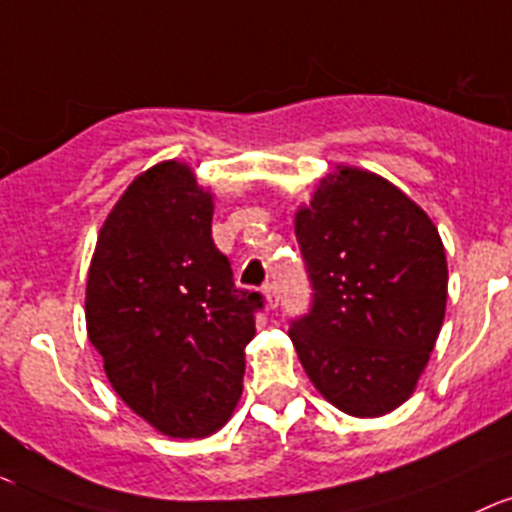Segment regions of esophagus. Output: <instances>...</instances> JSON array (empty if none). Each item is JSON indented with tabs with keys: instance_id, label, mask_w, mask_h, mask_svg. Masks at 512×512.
I'll list each match as a JSON object with an SVG mask.
<instances>
[{
	"instance_id": "34e87169",
	"label": "esophagus",
	"mask_w": 512,
	"mask_h": 512,
	"mask_svg": "<svg viewBox=\"0 0 512 512\" xmlns=\"http://www.w3.org/2000/svg\"><path fill=\"white\" fill-rule=\"evenodd\" d=\"M262 293H265L267 305H270V308H278V303H280L278 285H275V283H265V288H262Z\"/></svg>"
}]
</instances>
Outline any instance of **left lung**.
<instances>
[{"label": "left lung", "instance_id": "1", "mask_svg": "<svg viewBox=\"0 0 512 512\" xmlns=\"http://www.w3.org/2000/svg\"><path fill=\"white\" fill-rule=\"evenodd\" d=\"M310 308L290 321L305 374L353 417L417 386L444 321L447 260L432 219L381 176L341 169L295 214Z\"/></svg>", "mask_w": 512, "mask_h": 512}]
</instances>
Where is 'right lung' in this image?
I'll list each match as a JSON object with an SVG mask.
<instances>
[{
    "mask_svg": "<svg viewBox=\"0 0 512 512\" xmlns=\"http://www.w3.org/2000/svg\"><path fill=\"white\" fill-rule=\"evenodd\" d=\"M257 290L212 240V197L184 164L138 176L105 219L85 293L90 343L128 407L169 437H207L242 394Z\"/></svg>",
    "mask_w": 512,
    "mask_h": 512,
    "instance_id": "obj_1",
    "label": "right lung"
}]
</instances>
